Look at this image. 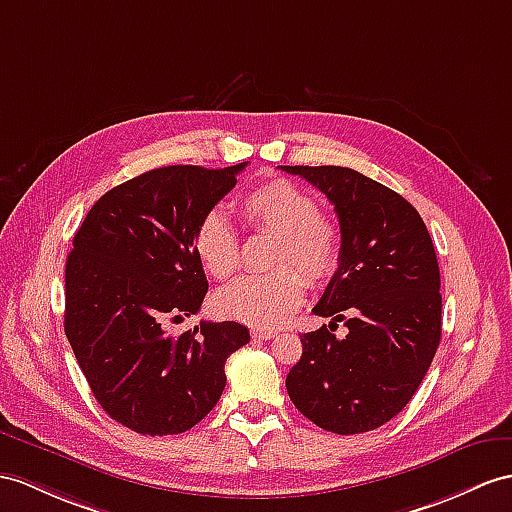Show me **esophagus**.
Here are the masks:
<instances>
[{
  "instance_id": "34e87169",
  "label": "esophagus",
  "mask_w": 512,
  "mask_h": 512,
  "mask_svg": "<svg viewBox=\"0 0 512 512\" xmlns=\"http://www.w3.org/2000/svg\"><path fill=\"white\" fill-rule=\"evenodd\" d=\"M273 336H278V332L265 330V328H254L252 330V339H256V341H269V339H273Z\"/></svg>"
}]
</instances>
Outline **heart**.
Masks as SVG:
<instances>
[{
	"label": "heart",
	"instance_id": "heart-1",
	"mask_svg": "<svg viewBox=\"0 0 512 512\" xmlns=\"http://www.w3.org/2000/svg\"><path fill=\"white\" fill-rule=\"evenodd\" d=\"M243 226L273 234L265 276L241 278L215 295L223 317L249 326L276 328L304 299L306 282L323 284L341 260V230L317 210L315 197L291 180L276 178L254 186L239 199ZM195 254L217 280L234 276L241 263L239 236L219 213H208L195 230Z\"/></svg>",
	"mask_w": 512,
	"mask_h": 512
}]
</instances>
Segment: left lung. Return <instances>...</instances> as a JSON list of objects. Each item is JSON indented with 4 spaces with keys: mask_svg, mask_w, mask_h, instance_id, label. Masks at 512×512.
I'll return each mask as SVG.
<instances>
[{
    "mask_svg": "<svg viewBox=\"0 0 512 512\" xmlns=\"http://www.w3.org/2000/svg\"><path fill=\"white\" fill-rule=\"evenodd\" d=\"M326 195L341 226V260L286 376L299 413L334 434L391 421L410 402L441 341V273L415 206L347 167H282ZM343 320L348 334L336 340Z\"/></svg>",
    "mask_w": 512,
    "mask_h": 512,
    "instance_id": "8db88e82",
    "label": "left lung"
}]
</instances>
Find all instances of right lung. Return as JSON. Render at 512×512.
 I'll return each instance as SVG.
<instances>
[{"mask_svg":"<svg viewBox=\"0 0 512 512\" xmlns=\"http://www.w3.org/2000/svg\"><path fill=\"white\" fill-rule=\"evenodd\" d=\"M245 165L141 173L99 197L73 236L65 334L99 406L134 432L191 430L226 389L228 356L249 343L236 321L167 332L202 308L208 280L195 230Z\"/></svg>","mask_w":512,"mask_h":512,"instance_id":"1","label":"right lung"}]
</instances>
